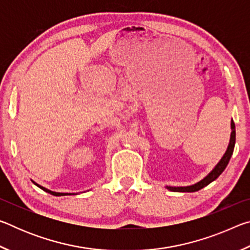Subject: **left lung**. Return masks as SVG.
Segmentation results:
<instances>
[{"instance_id": "left-lung-1", "label": "left lung", "mask_w": 250, "mask_h": 250, "mask_svg": "<svg viewBox=\"0 0 250 250\" xmlns=\"http://www.w3.org/2000/svg\"><path fill=\"white\" fill-rule=\"evenodd\" d=\"M231 133H230V141H229V145H228L227 150L225 152V154L222 158V160L219 161L217 163V166L213 168V171H211L208 175L206 177H204L202 181L198 182V183L191 185V186H183V188H173V186H167V189H170L172 192H196V191H200L201 188H205L206 185H208L211 182L215 181L217 179V177L222 174L225 170L228 162H229V160L231 158V154L232 152H234V147H235V142H236V130H235V124L231 121Z\"/></svg>"}]
</instances>
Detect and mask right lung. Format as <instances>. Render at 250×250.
<instances>
[{
  "label": "right lung",
  "instance_id": "1",
  "mask_svg": "<svg viewBox=\"0 0 250 250\" xmlns=\"http://www.w3.org/2000/svg\"><path fill=\"white\" fill-rule=\"evenodd\" d=\"M35 185H37V186H39V188H42V189H43V191H45V192H47V193H49V194H52V195H55V196H64V195H68V194H71V193H56V192L49 191V189H47V188H43V186H41V185H39V184H36V183H35Z\"/></svg>",
  "mask_w": 250,
  "mask_h": 250
}]
</instances>
